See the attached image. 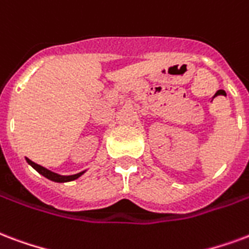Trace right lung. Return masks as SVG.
<instances>
[{"label": "right lung", "mask_w": 249, "mask_h": 249, "mask_svg": "<svg viewBox=\"0 0 249 249\" xmlns=\"http://www.w3.org/2000/svg\"><path fill=\"white\" fill-rule=\"evenodd\" d=\"M26 161L30 163L31 166L34 167L39 174H42L43 177H46V178H49V179H51V181L54 182H70V181H73V179H76V178H79V177L82 176V173H79V174H75V176H59V174H56V173H53V171L47 170L46 167L40 166V165H38V163H36V162H33L31 160H29V158H26Z\"/></svg>", "instance_id": "obj_1"}]
</instances>
